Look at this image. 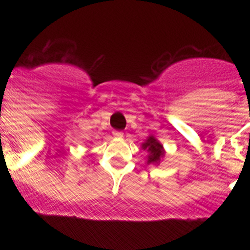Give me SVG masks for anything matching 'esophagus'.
<instances>
[{
    "label": "esophagus",
    "instance_id": "esophagus-1",
    "mask_svg": "<svg viewBox=\"0 0 250 250\" xmlns=\"http://www.w3.org/2000/svg\"><path fill=\"white\" fill-rule=\"evenodd\" d=\"M114 136H115V138H123L124 134L121 131H116V130H115V131H114Z\"/></svg>",
    "mask_w": 250,
    "mask_h": 250
}]
</instances>
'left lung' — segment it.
<instances>
[{"label":"left lung","mask_w":250,"mask_h":250,"mask_svg":"<svg viewBox=\"0 0 250 250\" xmlns=\"http://www.w3.org/2000/svg\"><path fill=\"white\" fill-rule=\"evenodd\" d=\"M143 149L149 152L147 164H159L165 152L163 149V145L154 136H149V139L143 144Z\"/></svg>","instance_id":"obj_1"}]
</instances>
